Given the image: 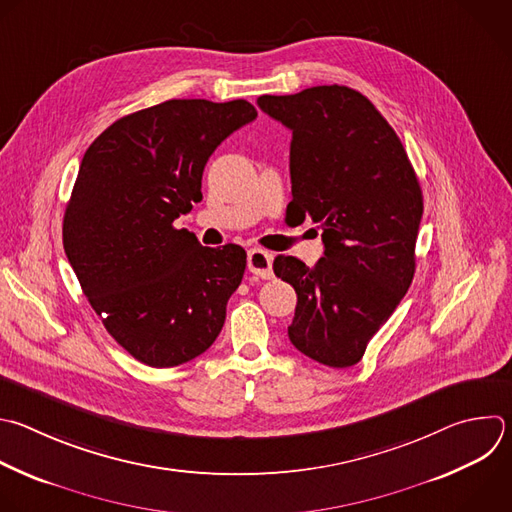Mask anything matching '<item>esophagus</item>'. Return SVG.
<instances>
[{"label":"esophagus","instance_id":"obj_1","mask_svg":"<svg viewBox=\"0 0 512 512\" xmlns=\"http://www.w3.org/2000/svg\"><path fill=\"white\" fill-rule=\"evenodd\" d=\"M247 269L261 279H271L273 277V255L263 249H251L247 253Z\"/></svg>","mask_w":512,"mask_h":512}]
</instances>
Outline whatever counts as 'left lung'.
Listing matches in <instances>:
<instances>
[{"label":"left lung","instance_id":"obj_1","mask_svg":"<svg viewBox=\"0 0 512 512\" xmlns=\"http://www.w3.org/2000/svg\"><path fill=\"white\" fill-rule=\"evenodd\" d=\"M257 104L293 132L287 221L309 217L323 231L315 267L287 255L273 261L297 293L289 339L323 366L350 368L414 279L420 183L394 128L348 86L265 94Z\"/></svg>","mask_w":512,"mask_h":512}]
</instances>
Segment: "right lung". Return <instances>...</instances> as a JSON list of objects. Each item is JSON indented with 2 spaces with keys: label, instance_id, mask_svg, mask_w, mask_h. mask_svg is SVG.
Here are the masks:
<instances>
[{
  "label": "right lung",
  "instance_id": "obj_1",
  "mask_svg": "<svg viewBox=\"0 0 512 512\" xmlns=\"http://www.w3.org/2000/svg\"><path fill=\"white\" fill-rule=\"evenodd\" d=\"M255 118L247 100H166L110 124L80 162L66 257L106 331L150 368L191 362L223 329L247 253L203 247L175 219L203 199L215 148Z\"/></svg>",
  "mask_w": 512,
  "mask_h": 512
}]
</instances>
